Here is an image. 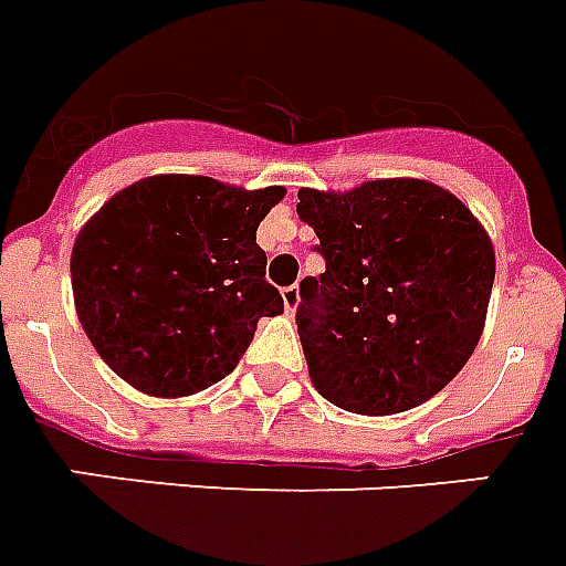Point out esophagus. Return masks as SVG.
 <instances>
[{
  "mask_svg": "<svg viewBox=\"0 0 566 566\" xmlns=\"http://www.w3.org/2000/svg\"><path fill=\"white\" fill-rule=\"evenodd\" d=\"M297 304H301V292H297V286H286V289H283V306H286L289 315H292V312L297 310Z\"/></svg>",
  "mask_w": 566,
  "mask_h": 566,
  "instance_id": "34e87169",
  "label": "esophagus"
}]
</instances>
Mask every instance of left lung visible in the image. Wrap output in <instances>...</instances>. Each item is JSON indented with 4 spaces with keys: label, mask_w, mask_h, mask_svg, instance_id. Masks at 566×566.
<instances>
[{
    "label": "left lung",
    "mask_w": 566,
    "mask_h": 566,
    "mask_svg": "<svg viewBox=\"0 0 566 566\" xmlns=\"http://www.w3.org/2000/svg\"><path fill=\"white\" fill-rule=\"evenodd\" d=\"M321 277L301 280L297 333L312 386L356 415H397L436 397L476 350L496 260L485 228L438 184L368 180L297 189Z\"/></svg>",
    "instance_id": "1"
}]
</instances>
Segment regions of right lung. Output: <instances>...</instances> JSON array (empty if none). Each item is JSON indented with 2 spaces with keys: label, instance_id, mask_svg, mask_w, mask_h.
<instances>
[{
  "label": "right lung",
  "instance_id": "right-lung-1",
  "mask_svg": "<svg viewBox=\"0 0 566 566\" xmlns=\"http://www.w3.org/2000/svg\"><path fill=\"white\" fill-rule=\"evenodd\" d=\"M283 196V187L151 175L78 230L75 312L113 374L143 395L189 397L237 368L256 321L283 312L256 245Z\"/></svg>",
  "mask_w": 566,
  "mask_h": 566
}]
</instances>
